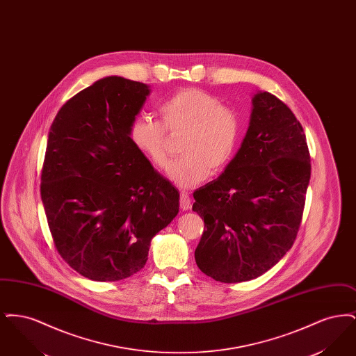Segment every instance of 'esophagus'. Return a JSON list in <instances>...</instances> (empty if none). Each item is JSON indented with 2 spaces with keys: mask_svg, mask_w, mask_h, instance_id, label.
<instances>
[{
  "mask_svg": "<svg viewBox=\"0 0 356 356\" xmlns=\"http://www.w3.org/2000/svg\"><path fill=\"white\" fill-rule=\"evenodd\" d=\"M180 207H181L183 211H188V209H191V207H192L189 193H188L186 191H181V192H180Z\"/></svg>",
  "mask_w": 356,
  "mask_h": 356,
  "instance_id": "34e87169",
  "label": "esophagus"
}]
</instances>
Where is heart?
<instances>
[{
    "instance_id": "1",
    "label": "heart",
    "mask_w": 356,
    "mask_h": 356,
    "mask_svg": "<svg viewBox=\"0 0 356 356\" xmlns=\"http://www.w3.org/2000/svg\"><path fill=\"white\" fill-rule=\"evenodd\" d=\"M161 121L137 116L131 125V140L137 151L154 167L165 168L170 135L184 134L179 159L168 176L176 186L191 188L203 183L209 170L219 173L235 157L243 135V122L235 109L224 106L213 95L200 89H180L159 105Z\"/></svg>"
}]
</instances>
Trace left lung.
Returning <instances> with one entry per match:
<instances>
[{
  "instance_id": "1",
  "label": "left lung",
  "mask_w": 356,
  "mask_h": 356,
  "mask_svg": "<svg viewBox=\"0 0 356 356\" xmlns=\"http://www.w3.org/2000/svg\"><path fill=\"white\" fill-rule=\"evenodd\" d=\"M241 147L220 176L193 192L204 219L196 264L221 283L261 276L291 250L305 211L311 161L302 124L268 92L252 99Z\"/></svg>"
}]
</instances>
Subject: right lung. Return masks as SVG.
<instances>
[{"mask_svg": "<svg viewBox=\"0 0 356 356\" xmlns=\"http://www.w3.org/2000/svg\"><path fill=\"white\" fill-rule=\"evenodd\" d=\"M149 86L109 76L53 120L41 199L56 250L95 282L144 268L152 237L179 213V192L137 151L131 125Z\"/></svg>", "mask_w": 356, "mask_h": 356, "instance_id": "add662e5", "label": "right lung"}]
</instances>
